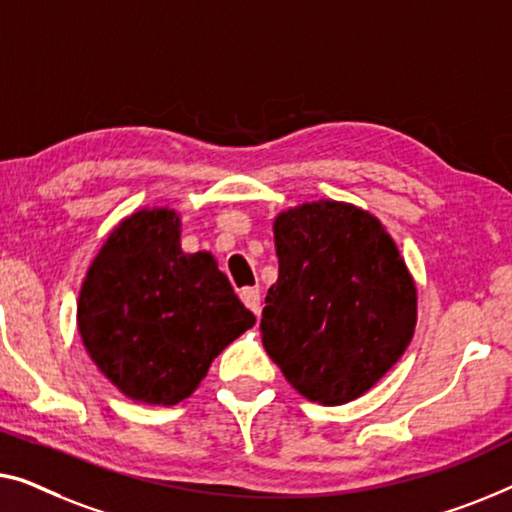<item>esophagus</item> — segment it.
Here are the masks:
<instances>
[{
	"label": "esophagus",
	"mask_w": 512,
	"mask_h": 512,
	"mask_svg": "<svg viewBox=\"0 0 512 512\" xmlns=\"http://www.w3.org/2000/svg\"><path fill=\"white\" fill-rule=\"evenodd\" d=\"M241 301L259 318V311H262V294H259V287H243Z\"/></svg>",
	"instance_id": "obj_1"
}]
</instances>
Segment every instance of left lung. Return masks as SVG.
<instances>
[{
    "label": "left lung",
    "instance_id": "1",
    "mask_svg": "<svg viewBox=\"0 0 512 512\" xmlns=\"http://www.w3.org/2000/svg\"><path fill=\"white\" fill-rule=\"evenodd\" d=\"M278 280L262 343L294 390L322 406L369 392L406 352L417 290L376 215L345 201H308L273 220Z\"/></svg>",
    "mask_w": 512,
    "mask_h": 512
}]
</instances>
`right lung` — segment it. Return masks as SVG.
I'll use <instances>...</instances> for the list:
<instances>
[{
	"label": "right lung",
	"instance_id": "1",
	"mask_svg": "<svg viewBox=\"0 0 512 512\" xmlns=\"http://www.w3.org/2000/svg\"><path fill=\"white\" fill-rule=\"evenodd\" d=\"M78 334L125 397L176 406L208 366L255 325L211 253L181 250V215L141 208L92 259L78 297Z\"/></svg>",
	"mask_w": 512,
	"mask_h": 512
}]
</instances>
